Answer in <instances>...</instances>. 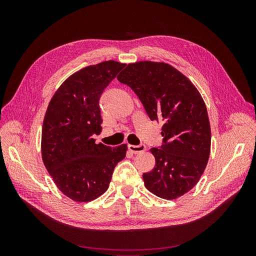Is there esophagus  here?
<instances>
[{"label":"esophagus","instance_id":"34e87169","mask_svg":"<svg viewBox=\"0 0 256 256\" xmlns=\"http://www.w3.org/2000/svg\"><path fill=\"white\" fill-rule=\"evenodd\" d=\"M128 148H129V150L131 152H134V154H140V152H145V150H146V146L145 145H143V144H141V145H128Z\"/></svg>","mask_w":256,"mask_h":256}]
</instances>
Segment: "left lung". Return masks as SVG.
Instances as JSON below:
<instances>
[{
	"label": "left lung",
	"instance_id": "8db88e82",
	"mask_svg": "<svg viewBox=\"0 0 256 256\" xmlns=\"http://www.w3.org/2000/svg\"><path fill=\"white\" fill-rule=\"evenodd\" d=\"M118 80L136 92L152 120L164 124V145L150 148L156 166L143 174L146 189L164 200L184 196L200 180L210 154V124L200 92L164 62L128 64Z\"/></svg>",
	"mask_w": 256,
	"mask_h": 256
}]
</instances>
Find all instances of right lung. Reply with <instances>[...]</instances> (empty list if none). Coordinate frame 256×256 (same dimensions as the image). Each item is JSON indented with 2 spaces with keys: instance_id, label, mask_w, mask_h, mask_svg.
I'll return each instance as SVG.
<instances>
[{
  "instance_id": "add662e5",
  "label": "right lung",
  "mask_w": 256,
  "mask_h": 256,
  "mask_svg": "<svg viewBox=\"0 0 256 256\" xmlns=\"http://www.w3.org/2000/svg\"><path fill=\"white\" fill-rule=\"evenodd\" d=\"M126 64L106 60L72 74L51 98L42 130L44 164L58 190L74 202L86 203L109 188L127 145L111 148L96 143L102 131L99 99Z\"/></svg>"
}]
</instances>
